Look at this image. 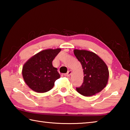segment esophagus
<instances>
[{"label":"esophagus","instance_id":"1","mask_svg":"<svg viewBox=\"0 0 130 130\" xmlns=\"http://www.w3.org/2000/svg\"><path fill=\"white\" fill-rule=\"evenodd\" d=\"M72 70H69V71H68L67 73H65L64 74V76H67V77H69V76H70V74H72Z\"/></svg>","mask_w":130,"mask_h":130}]
</instances>
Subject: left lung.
I'll use <instances>...</instances> for the list:
<instances>
[{
    "label": "left lung",
    "instance_id": "8db88e82",
    "mask_svg": "<svg viewBox=\"0 0 130 130\" xmlns=\"http://www.w3.org/2000/svg\"><path fill=\"white\" fill-rule=\"evenodd\" d=\"M74 54L82 65L84 81L76 91L84 96L99 93L107 84L109 71L105 63L93 52L84 50H74Z\"/></svg>",
    "mask_w": 130,
    "mask_h": 130
}]
</instances>
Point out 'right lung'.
Here are the masks:
<instances>
[{
  "instance_id": "right-lung-1",
  "label": "right lung",
  "mask_w": 130,
  "mask_h": 130,
  "mask_svg": "<svg viewBox=\"0 0 130 130\" xmlns=\"http://www.w3.org/2000/svg\"><path fill=\"white\" fill-rule=\"evenodd\" d=\"M61 49L44 50L32 56L25 64L22 76L25 83L32 91L44 93L52 89L54 82L60 77L52 61Z\"/></svg>"
}]
</instances>
